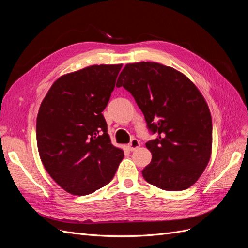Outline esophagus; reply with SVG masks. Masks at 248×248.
<instances>
[{
  "instance_id": "34e87169",
  "label": "esophagus",
  "mask_w": 248,
  "mask_h": 248,
  "mask_svg": "<svg viewBox=\"0 0 248 248\" xmlns=\"http://www.w3.org/2000/svg\"><path fill=\"white\" fill-rule=\"evenodd\" d=\"M140 147V140L138 139H132L130 142L127 145V148H128L129 151H134V150L138 149Z\"/></svg>"
}]
</instances>
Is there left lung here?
<instances>
[{
    "label": "left lung",
    "mask_w": 248,
    "mask_h": 248,
    "mask_svg": "<svg viewBox=\"0 0 248 248\" xmlns=\"http://www.w3.org/2000/svg\"><path fill=\"white\" fill-rule=\"evenodd\" d=\"M117 87L130 92L148 129L158 136L146 142L152 160L141 170L160 189L189 188L211 157L212 118L208 104L183 73L154 62L127 64Z\"/></svg>",
    "instance_id": "1"
}]
</instances>
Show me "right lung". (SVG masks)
Masks as SVG:
<instances>
[{"label":"right lung","mask_w":248,"mask_h":248,"mask_svg":"<svg viewBox=\"0 0 248 248\" xmlns=\"http://www.w3.org/2000/svg\"><path fill=\"white\" fill-rule=\"evenodd\" d=\"M122 64L93 65L58 78L41 102L37 146L49 176L76 196H87L114 178L124 157L111 145L102 111Z\"/></svg>","instance_id":"obj_1"}]
</instances>
